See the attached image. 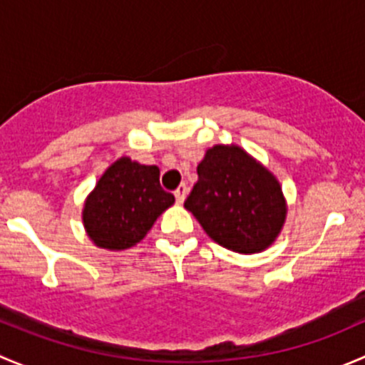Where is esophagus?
I'll return each instance as SVG.
<instances>
[{"mask_svg":"<svg viewBox=\"0 0 365 365\" xmlns=\"http://www.w3.org/2000/svg\"><path fill=\"white\" fill-rule=\"evenodd\" d=\"M185 196H187V185H185V183H182V185H180L178 189L175 190L176 203H180V205H182V203H183V200H185Z\"/></svg>","mask_w":365,"mask_h":365,"instance_id":"1","label":"esophagus"}]
</instances>
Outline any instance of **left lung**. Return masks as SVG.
I'll use <instances>...</instances> for the list:
<instances>
[{
	"instance_id": "obj_1",
	"label": "left lung",
	"mask_w": 365,
	"mask_h": 365,
	"mask_svg": "<svg viewBox=\"0 0 365 365\" xmlns=\"http://www.w3.org/2000/svg\"><path fill=\"white\" fill-rule=\"evenodd\" d=\"M183 205L213 242L240 254L264 251L286 219L277 178L235 145H215L205 153Z\"/></svg>"
}]
</instances>
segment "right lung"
Returning <instances> with one entry per match:
<instances>
[{"label":"right lung","mask_w":365,"mask_h":365,"mask_svg":"<svg viewBox=\"0 0 365 365\" xmlns=\"http://www.w3.org/2000/svg\"><path fill=\"white\" fill-rule=\"evenodd\" d=\"M157 165L121 157L106 169L86 197L83 222L97 247L123 251L141 242L164 210L175 203L159 182Z\"/></svg>","instance_id":"obj_1"}]
</instances>
